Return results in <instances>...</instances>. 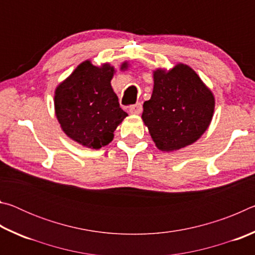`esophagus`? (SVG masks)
<instances>
[{"instance_id":"34e87169","label":"esophagus","mask_w":255,"mask_h":255,"mask_svg":"<svg viewBox=\"0 0 255 255\" xmlns=\"http://www.w3.org/2000/svg\"><path fill=\"white\" fill-rule=\"evenodd\" d=\"M141 110H143V106H141L140 102H137L129 108V112H130L131 115H139Z\"/></svg>"}]
</instances>
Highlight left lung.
Returning <instances> with one entry per match:
<instances>
[{"instance_id":"obj_1","label":"left lung","mask_w":255,"mask_h":255,"mask_svg":"<svg viewBox=\"0 0 255 255\" xmlns=\"http://www.w3.org/2000/svg\"><path fill=\"white\" fill-rule=\"evenodd\" d=\"M214 96L196 72L179 64L169 72H154L152 97L141 115L155 145L174 150L195 143L214 114Z\"/></svg>"}]
</instances>
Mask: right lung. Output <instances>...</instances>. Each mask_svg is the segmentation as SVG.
I'll return each mask as SVG.
<instances>
[{
  "instance_id": "right-lung-1",
  "label": "right lung",
  "mask_w": 255,
  "mask_h": 255,
  "mask_svg": "<svg viewBox=\"0 0 255 255\" xmlns=\"http://www.w3.org/2000/svg\"><path fill=\"white\" fill-rule=\"evenodd\" d=\"M114 71L109 64L97 67L86 60L56 89L55 110L60 126L86 147L98 149L109 144L128 116L111 88Z\"/></svg>"
}]
</instances>
